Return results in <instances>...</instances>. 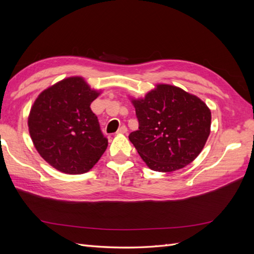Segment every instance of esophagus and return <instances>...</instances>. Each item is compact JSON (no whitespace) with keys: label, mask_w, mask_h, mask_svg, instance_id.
Instances as JSON below:
<instances>
[{"label":"esophagus","mask_w":254,"mask_h":254,"mask_svg":"<svg viewBox=\"0 0 254 254\" xmlns=\"http://www.w3.org/2000/svg\"><path fill=\"white\" fill-rule=\"evenodd\" d=\"M127 131H128L127 127H126L125 125H123V126H121V127L119 128L117 133H118V134H123V133H127Z\"/></svg>","instance_id":"34e87169"}]
</instances>
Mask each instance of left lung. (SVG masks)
<instances>
[{
	"label": "left lung",
	"mask_w": 254,
	"mask_h": 254,
	"mask_svg": "<svg viewBox=\"0 0 254 254\" xmlns=\"http://www.w3.org/2000/svg\"><path fill=\"white\" fill-rule=\"evenodd\" d=\"M132 104L139 130L129 140L150 170H180L201 152L210 135L211 111L200 98L171 84H158Z\"/></svg>",
	"instance_id": "1"
}]
</instances>
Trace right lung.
<instances>
[{
	"instance_id": "right-lung-1",
	"label": "right lung",
	"mask_w": 254,
	"mask_h": 254,
	"mask_svg": "<svg viewBox=\"0 0 254 254\" xmlns=\"http://www.w3.org/2000/svg\"><path fill=\"white\" fill-rule=\"evenodd\" d=\"M99 95L82 77H68L41 92L28 117L39 155L57 171L89 172L108 146L90 105Z\"/></svg>"
}]
</instances>
